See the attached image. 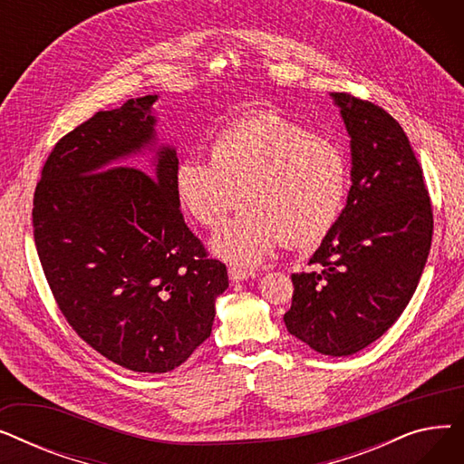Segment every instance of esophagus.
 <instances>
[{"mask_svg": "<svg viewBox=\"0 0 464 464\" xmlns=\"http://www.w3.org/2000/svg\"><path fill=\"white\" fill-rule=\"evenodd\" d=\"M254 276H256V273L245 269V266H229V278L233 282H245V280H250Z\"/></svg>", "mask_w": 464, "mask_h": 464, "instance_id": "obj_1", "label": "esophagus"}]
</instances>
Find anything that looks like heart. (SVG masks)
<instances>
[{
	"instance_id": "b5f03b06",
	"label": "heart",
	"mask_w": 464,
	"mask_h": 464,
	"mask_svg": "<svg viewBox=\"0 0 464 464\" xmlns=\"http://www.w3.org/2000/svg\"><path fill=\"white\" fill-rule=\"evenodd\" d=\"M184 208L218 227L212 252L233 265H259L285 238L291 246L324 240L344 208L348 161L340 146L275 111L233 121L212 140L210 156L180 160L175 175Z\"/></svg>"
}]
</instances>
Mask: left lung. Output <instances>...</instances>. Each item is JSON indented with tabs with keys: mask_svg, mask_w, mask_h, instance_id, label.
I'll use <instances>...</instances> for the list:
<instances>
[{
	"mask_svg": "<svg viewBox=\"0 0 464 464\" xmlns=\"http://www.w3.org/2000/svg\"><path fill=\"white\" fill-rule=\"evenodd\" d=\"M352 152V188L314 252L320 271L291 275L287 331L314 352L346 357L378 340L410 303L432 240L421 167L399 121L350 93H329Z\"/></svg>",
	"mask_w": 464,
	"mask_h": 464,
	"instance_id": "left-lung-1",
	"label": "left lung"
}]
</instances>
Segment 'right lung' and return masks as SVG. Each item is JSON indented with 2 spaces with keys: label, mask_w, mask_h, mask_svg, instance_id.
<instances>
[{
  "label": "right lung",
  "mask_w": 464,
  "mask_h": 464,
  "mask_svg": "<svg viewBox=\"0 0 464 464\" xmlns=\"http://www.w3.org/2000/svg\"><path fill=\"white\" fill-rule=\"evenodd\" d=\"M158 95L95 112L48 156L34 238L48 285L79 336L133 372H169L212 333L227 269L184 224L175 146L160 142ZM153 154L150 176L128 168Z\"/></svg>",
  "instance_id": "obj_1"
}]
</instances>
